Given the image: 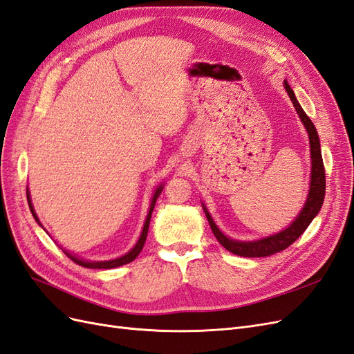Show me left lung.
Wrapping results in <instances>:
<instances>
[{
    "instance_id": "8db88e82",
    "label": "left lung",
    "mask_w": 354,
    "mask_h": 354,
    "mask_svg": "<svg viewBox=\"0 0 354 354\" xmlns=\"http://www.w3.org/2000/svg\"><path fill=\"white\" fill-rule=\"evenodd\" d=\"M285 88L288 91L289 99L292 100L294 108L297 113L301 118V121L306 127V130L308 133V140H310V152H312V181H310V192H308V198L303 211L298 214V217L294 220V223L285 229L281 233H276L273 236L264 238L260 241H254V242H238L229 239L227 236L218 230L216 226V223L212 221L209 212L207 208L203 207V211H205V216L208 218V223L211 226V230L214 233V236L217 238V241L230 251L232 254H236L239 257H269L276 252H281L286 250L289 245H292L301 234L304 230L308 227V224L312 223V220L317 216V212L322 208V203L325 199V189H326V178H325V167H324V160H322V153H320V143H319V136L313 122L310 121V118L306 115L301 106L297 102L295 94L292 88L289 87L288 81H285Z\"/></svg>"
}]
</instances>
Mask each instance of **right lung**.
I'll list each match as a JSON object with an SVG mask.
<instances>
[{"label": "right lung", "mask_w": 354, "mask_h": 354, "mask_svg": "<svg viewBox=\"0 0 354 354\" xmlns=\"http://www.w3.org/2000/svg\"><path fill=\"white\" fill-rule=\"evenodd\" d=\"M160 192H162V186H159L158 190L155 192L152 203H151V209H149V214H147V217H146V223H145V226H143V232H142V234H140V239H138V242L136 243V246H134V248H133L130 252H127L125 255L120 257V259H115V260H111V261H95V263H94V261H84V260L78 259V257L71 255V254L66 252V251H65V254L69 257V259H71L73 263H77V264H80V266H82V267H87V269H113V267H120V266H122V264H127V263L133 261V260L136 259V257H137L138 254H140V251L143 250V245H145V242H146L147 230H149V223H151V217H152V212H153V208H155V203H156L158 196L160 195ZM26 196H28V203H29V208H30L32 216H34V218L39 223V220H38V217H37V214H35L34 208H32V203H30V198H29L28 190H26Z\"/></svg>", "instance_id": "obj_1"}]
</instances>
